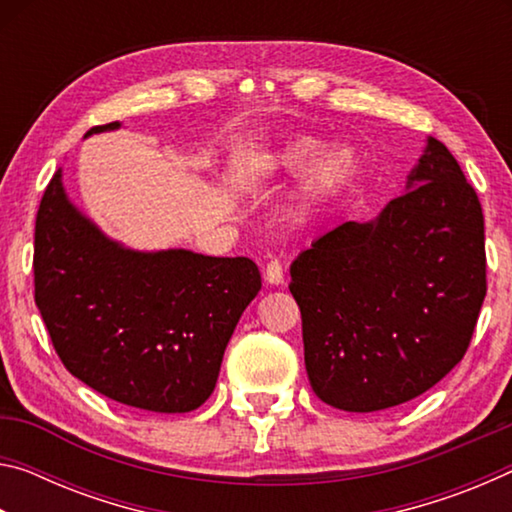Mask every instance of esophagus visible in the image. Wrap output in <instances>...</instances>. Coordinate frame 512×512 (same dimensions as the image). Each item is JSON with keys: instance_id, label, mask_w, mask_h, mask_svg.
Segmentation results:
<instances>
[{"instance_id": "esophagus-1", "label": "esophagus", "mask_w": 512, "mask_h": 512, "mask_svg": "<svg viewBox=\"0 0 512 512\" xmlns=\"http://www.w3.org/2000/svg\"><path fill=\"white\" fill-rule=\"evenodd\" d=\"M264 277L268 284H273V287H280V284L284 282V271H282V264L277 262V259H273V262H268L266 271H264Z\"/></svg>"}]
</instances>
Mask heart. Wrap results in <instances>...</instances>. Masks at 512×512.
I'll return each mask as SVG.
<instances>
[{"mask_svg": "<svg viewBox=\"0 0 512 512\" xmlns=\"http://www.w3.org/2000/svg\"><path fill=\"white\" fill-rule=\"evenodd\" d=\"M320 152H323V144L316 140L287 142L280 149L264 155L262 162L257 164V176H262L264 180H284L300 176L311 166L305 180H302L300 201H325L327 196L341 192L354 178L359 158L350 144H336L332 149H327L323 156ZM318 154L320 159L317 158Z\"/></svg>", "mask_w": 512, "mask_h": 512, "instance_id": "heart-1", "label": "heart"}]
</instances>
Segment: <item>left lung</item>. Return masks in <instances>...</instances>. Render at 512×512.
I'll list each match as a JSON object with an SVG mask.
<instances>
[{
  "instance_id": "8db88e82",
  "label": "left lung",
  "mask_w": 512,
  "mask_h": 512,
  "mask_svg": "<svg viewBox=\"0 0 512 512\" xmlns=\"http://www.w3.org/2000/svg\"><path fill=\"white\" fill-rule=\"evenodd\" d=\"M289 289L325 404L370 413L438 384L463 359L485 298L481 203L447 146L427 137L402 196L302 250Z\"/></svg>"
}]
</instances>
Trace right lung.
Instances as JSON below:
<instances>
[{
    "mask_svg": "<svg viewBox=\"0 0 512 512\" xmlns=\"http://www.w3.org/2000/svg\"><path fill=\"white\" fill-rule=\"evenodd\" d=\"M121 121L85 137L119 131ZM36 305L60 361L119 404L187 413L212 395L262 275L248 257L135 250L67 196L60 167L36 219Z\"/></svg>",
    "mask_w": 512,
    "mask_h": 512,
    "instance_id": "add662e5",
    "label": "right lung"
}]
</instances>
